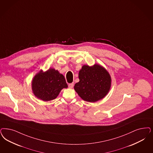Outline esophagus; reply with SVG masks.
<instances>
[{
  "label": "esophagus",
  "instance_id": "obj_1",
  "mask_svg": "<svg viewBox=\"0 0 153 153\" xmlns=\"http://www.w3.org/2000/svg\"><path fill=\"white\" fill-rule=\"evenodd\" d=\"M74 83H71V84H69L68 85L69 88V89H72V88H73V87H74Z\"/></svg>",
  "mask_w": 153,
  "mask_h": 153
}]
</instances>
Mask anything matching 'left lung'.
I'll return each instance as SVG.
<instances>
[{"mask_svg":"<svg viewBox=\"0 0 153 153\" xmlns=\"http://www.w3.org/2000/svg\"><path fill=\"white\" fill-rule=\"evenodd\" d=\"M79 82L74 89L85 101L95 102L108 93L111 86V76L107 69L98 64L84 65L79 73Z\"/></svg>","mask_w":153,"mask_h":153,"instance_id":"1","label":"left lung"}]
</instances>
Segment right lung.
<instances>
[{
	"label": "right lung",
	"instance_id": "1",
	"mask_svg": "<svg viewBox=\"0 0 153 153\" xmlns=\"http://www.w3.org/2000/svg\"><path fill=\"white\" fill-rule=\"evenodd\" d=\"M64 76L58 70L50 68L39 71L33 78L32 91L38 99L48 102L57 98L61 90L67 88Z\"/></svg>",
	"mask_w": 153,
	"mask_h": 153
}]
</instances>
